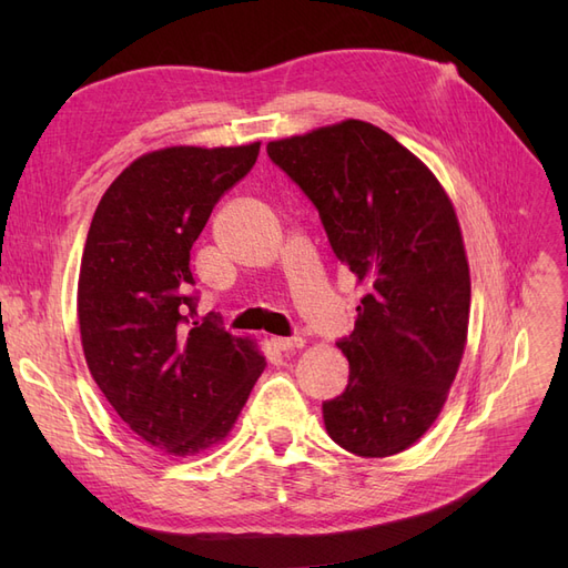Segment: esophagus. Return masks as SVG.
Wrapping results in <instances>:
<instances>
[{"label": "esophagus", "mask_w": 568, "mask_h": 568, "mask_svg": "<svg viewBox=\"0 0 568 568\" xmlns=\"http://www.w3.org/2000/svg\"><path fill=\"white\" fill-rule=\"evenodd\" d=\"M303 338L301 336H288V338H282V336H277V338H272V346L277 348V351H296V348H303Z\"/></svg>", "instance_id": "esophagus-1"}]
</instances>
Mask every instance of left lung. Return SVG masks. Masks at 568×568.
<instances>
[{"label": "left lung", "mask_w": 568, "mask_h": 568, "mask_svg": "<svg viewBox=\"0 0 568 568\" xmlns=\"http://www.w3.org/2000/svg\"><path fill=\"white\" fill-rule=\"evenodd\" d=\"M320 213L332 251L367 296L348 386L322 403L329 436L359 457L403 453L440 415L467 343L471 282L459 222L428 168L363 120L267 144Z\"/></svg>", "instance_id": "obj_1"}]
</instances>
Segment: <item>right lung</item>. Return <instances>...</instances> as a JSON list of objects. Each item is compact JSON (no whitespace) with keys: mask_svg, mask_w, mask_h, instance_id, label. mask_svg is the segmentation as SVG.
<instances>
[{"mask_svg":"<svg viewBox=\"0 0 568 568\" xmlns=\"http://www.w3.org/2000/svg\"><path fill=\"white\" fill-rule=\"evenodd\" d=\"M261 144L146 153L101 196L78 280L82 351L132 432L170 455L230 434L265 357L199 317L192 246L215 203L255 165Z\"/></svg>","mask_w":568,"mask_h":568,"instance_id":"add662e5","label":"right lung"}]
</instances>
